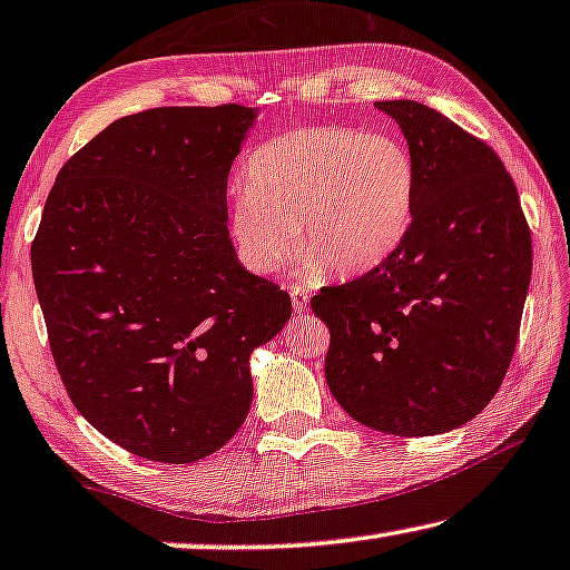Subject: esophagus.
<instances>
[{"mask_svg": "<svg viewBox=\"0 0 570 570\" xmlns=\"http://www.w3.org/2000/svg\"><path fill=\"white\" fill-rule=\"evenodd\" d=\"M291 301H293V308L297 313H305L308 311V293L303 291V287H291Z\"/></svg>", "mask_w": 570, "mask_h": 570, "instance_id": "obj_1", "label": "esophagus"}]
</instances>
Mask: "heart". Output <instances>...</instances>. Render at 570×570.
Returning <instances> with one entry per match:
<instances>
[{
	"label": "heart",
	"instance_id": "heart-1",
	"mask_svg": "<svg viewBox=\"0 0 570 570\" xmlns=\"http://www.w3.org/2000/svg\"><path fill=\"white\" fill-rule=\"evenodd\" d=\"M234 196L229 239L252 275H273L291 252L305 273H366L405 236L415 165L397 139L346 127H303L257 147Z\"/></svg>",
	"mask_w": 570,
	"mask_h": 570
}]
</instances>
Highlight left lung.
Instances as JSON below:
<instances>
[{
    "label": "left lung",
    "instance_id": "1",
    "mask_svg": "<svg viewBox=\"0 0 570 570\" xmlns=\"http://www.w3.org/2000/svg\"><path fill=\"white\" fill-rule=\"evenodd\" d=\"M415 165L397 249L372 273L323 287L326 382L356 423L438 435L469 423L512 362L532 273L518 188L489 145L425 104L376 101Z\"/></svg>",
    "mask_w": 570,
    "mask_h": 570
}]
</instances>
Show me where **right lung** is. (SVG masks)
<instances>
[{"label":"right lung","mask_w":570,"mask_h":570,"mask_svg":"<svg viewBox=\"0 0 570 570\" xmlns=\"http://www.w3.org/2000/svg\"><path fill=\"white\" fill-rule=\"evenodd\" d=\"M259 109L168 107L81 147L46 200L32 279L73 405L160 463L212 456L249 413V356L291 295L244 269L226 178Z\"/></svg>","instance_id":"1"}]
</instances>
